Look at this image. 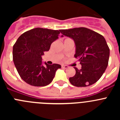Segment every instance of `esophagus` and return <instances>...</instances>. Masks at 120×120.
<instances>
[{
    "label": "esophagus",
    "mask_w": 120,
    "mask_h": 120,
    "mask_svg": "<svg viewBox=\"0 0 120 120\" xmlns=\"http://www.w3.org/2000/svg\"><path fill=\"white\" fill-rule=\"evenodd\" d=\"M62 68H64V69H67L68 67L67 65H62Z\"/></svg>",
    "instance_id": "obj_1"
}]
</instances>
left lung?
I'll list each match as a JSON object with an SVG mask.
<instances>
[{"mask_svg": "<svg viewBox=\"0 0 120 120\" xmlns=\"http://www.w3.org/2000/svg\"><path fill=\"white\" fill-rule=\"evenodd\" d=\"M64 35L74 40L76 45L75 57L82 67H75L76 74L70 77L73 85L84 87L98 81L105 71L109 58V48L101 35L86 27L61 29ZM63 36V35H62Z\"/></svg>", "mask_w": 120, "mask_h": 120, "instance_id": "left-lung-1", "label": "left lung"}]
</instances>
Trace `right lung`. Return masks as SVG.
<instances>
[{
	"instance_id": "obj_1",
	"label": "right lung",
	"mask_w": 120,
	"mask_h": 120,
	"mask_svg": "<svg viewBox=\"0 0 120 120\" xmlns=\"http://www.w3.org/2000/svg\"><path fill=\"white\" fill-rule=\"evenodd\" d=\"M60 30L32 29L21 35L13 45L12 57L19 75L25 82L35 86H44L52 82L59 64L42 65L44 52L58 38Z\"/></svg>"
}]
</instances>
